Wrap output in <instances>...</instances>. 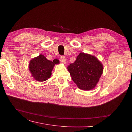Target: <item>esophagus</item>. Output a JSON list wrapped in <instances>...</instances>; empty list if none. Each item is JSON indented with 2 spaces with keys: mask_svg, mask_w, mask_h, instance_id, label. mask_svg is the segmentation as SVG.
I'll return each instance as SVG.
<instances>
[{
  "mask_svg": "<svg viewBox=\"0 0 132 132\" xmlns=\"http://www.w3.org/2000/svg\"><path fill=\"white\" fill-rule=\"evenodd\" d=\"M60 59H61V61L62 62V63H63L64 64L66 63V59L64 56H63V55H61V57H60Z\"/></svg>",
  "mask_w": 132,
  "mask_h": 132,
  "instance_id": "34e87169",
  "label": "esophagus"
}]
</instances>
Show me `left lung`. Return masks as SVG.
<instances>
[{
    "instance_id": "left-lung-1",
    "label": "left lung",
    "mask_w": 132,
    "mask_h": 132,
    "mask_svg": "<svg viewBox=\"0 0 132 132\" xmlns=\"http://www.w3.org/2000/svg\"><path fill=\"white\" fill-rule=\"evenodd\" d=\"M71 79L79 89H94L103 72L102 64L95 57L80 53L76 61L68 67Z\"/></svg>"
}]
</instances>
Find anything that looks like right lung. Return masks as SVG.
I'll return each instance as SVG.
<instances>
[{
	"instance_id": "obj_1",
	"label": "right lung",
	"mask_w": 132,
	"mask_h": 132,
	"mask_svg": "<svg viewBox=\"0 0 132 132\" xmlns=\"http://www.w3.org/2000/svg\"><path fill=\"white\" fill-rule=\"evenodd\" d=\"M58 63V60L54 59L52 62L40 54L30 62L29 70L35 80L44 81L51 77L55 64Z\"/></svg>"
}]
</instances>
